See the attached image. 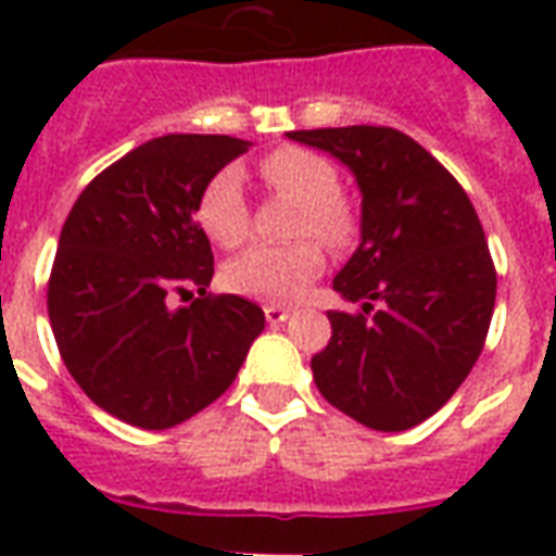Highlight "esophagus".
Instances as JSON below:
<instances>
[{"label": "esophagus", "mask_w": 556, "mask_h": 556, "mask_svg": "<svg viewBox=\"0 0 556 556\" xmlns=\"http://www.w3.org/2000/svg\"><path fill=\"white\" fill-rule=\"evenodd\" d=\"M265 318L270 321V325H282V321H289L291 318V309H286V306H277V303H267Z\"/></svg>", "instance_id": "obj_1"}]
</instances>
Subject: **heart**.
Masks as SVG:
<instances>
[{
    "label": "heart",
    "instance_id": "heart-1",
    "mask_svg": "<svg viewBox=\"0 0 556 556\" xmlns=\"http://www.w3.org/2000/svg\"><path fill=\"white\" fill-rule=\"evenodd\" d=\"M258 175L270 193L301 202L294 235L303 241L247 250L223 267V282L235 294L253 301L291 303L303 298L325 270V250L314 239L342 250L354 235V214L345 195H339L342 187L333 163L309 148L286 146L270 151L258 160ZM195 223L223 250H235L250 238L253 217L238 172L219 169L207 178L195 199ZM306 233L316 237L306 239Z\"/></svg>",
    "mask_w": 556,
    "mask_h": 556
}]
</instances>
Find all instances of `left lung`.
<instances>
[{
	"instance_id": "1",
	"label": "left lung",
	"mask_w": 556,
	"mask_h": 556,
	"mask_svg": "<svg viewBox=\"0 0 556 556\" xmlns=\"http://www.w3.org/2000/svg\"><path fill=\"white\" fill-rule=\"evenodd\" d=\"M289 139L330 151L357 175L363 241L333 279L361 303L327 313L313 357L318 393L375 431H405L443 408L489 337L497 270L465 187L393 127H321Z\"/></svg>"
}]
</instances>
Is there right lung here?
I'll return each mask as SVG.
<instances>
[{
	"label": "right lung",
	"instance_id": "obj_1",
	"mask_svg": "<svg viewBox=\"0 0 556 556\" xmlns=\"http://www.w3.org/2000/svg\"><path fill=\"white\" fill-rule=\"evenodd\" d=\"M247 148L151 139L91 178L62 226L47 282L55 345L83 393L130 426L172 429L207 408L265 330L255 303L205 291L214 253L195 223L207 178ZM172 293L194 303L172 311Z\"/></svg>",
	"mask_w": 556,
	"mask_h": 556
}]
</instances>
